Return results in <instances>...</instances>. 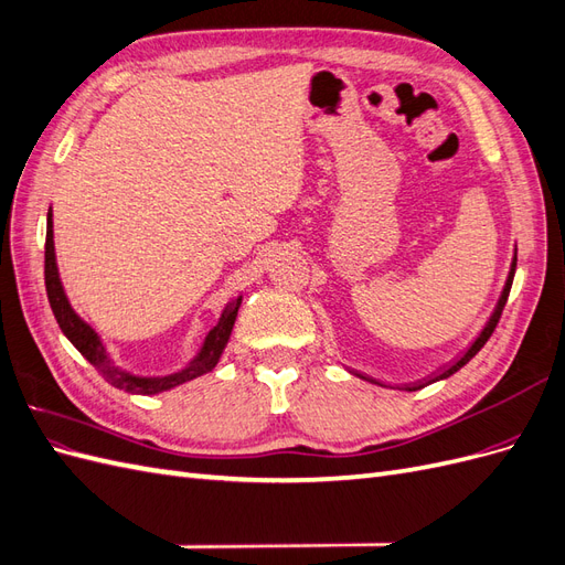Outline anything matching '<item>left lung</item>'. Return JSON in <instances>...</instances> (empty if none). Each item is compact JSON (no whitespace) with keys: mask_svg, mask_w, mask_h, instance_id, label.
<instances>
[{"mask_svg":"<svg viewBox=\"0 0 565 565\" xmlns=\"http://www.w3.org/2000/svg\"><path fill=\"white\" fill-rule=\"evenodd\" d=\"M514 273H516V249H514V259H511V266H509V276H507V282H504V289H502V295H500V299H498V306H494V311L490 313V318H488V322L483 324V330L478 332V337L471 341L469 344V349L467 351H461L455 361H450L448 365H443L440 370H436L431 377H426V380H419V382H409V384H403V388L405 391H417V388H424V386H429V384H434V382H440V380H448L450 374H455L459 367H465L471 358L481 351L483 347H486V341L490 339V334L494 332V328H498V320H500V316H502V309H504V303H507V297H509V289H511V282H514ZM351 374H355V377H361V380H365V382H370V384H377V386H386L384 382H380V380H374V377H367V374H363V372H355V370H349Z\"/></svg>","mask_w":565,"mask_h":565,"instance_id":"obj_1","label":"left lung"}]
</instances>
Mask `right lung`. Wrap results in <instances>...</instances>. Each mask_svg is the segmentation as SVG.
I'll list each match as a JSON object with an SVG mask.
<instances>
[{
	"mask_svg": "<svg viewBox=\"0 0 565 565\" xmlns=\"http://www.w3.org/2000/svg\"><path fill=\"white\" fill-rule=\"evenodd\" d=\"M44 282H46V297L51 303V311L56 316V322L61 332L71 339V344L87 358V361L104 374V380L110 382L113 386L122 388L127 393H139V396H156V393L169 391L179 384L191 382L200 374H207L216 367L221 353H224L233 324L237 318V311H241L243 295H237L231 299L224 311H221L218 320L214 328L204 337L200 351L191 358V363H185L181 370L172 374H158V377H143V374H134L125 367H119L113 363V358L106 349L104 341H100L98 332L92 328V324L79 318L77 311L67 301V295L63 289L61 276H58V264H56V249H54V214H46V245H44Z\"/></svg>",
	"mask_w": 565,
	"mask_h": 565,
	"instance_id": "right-lung-1",
	"label": "right lung"
}]
</instances>
